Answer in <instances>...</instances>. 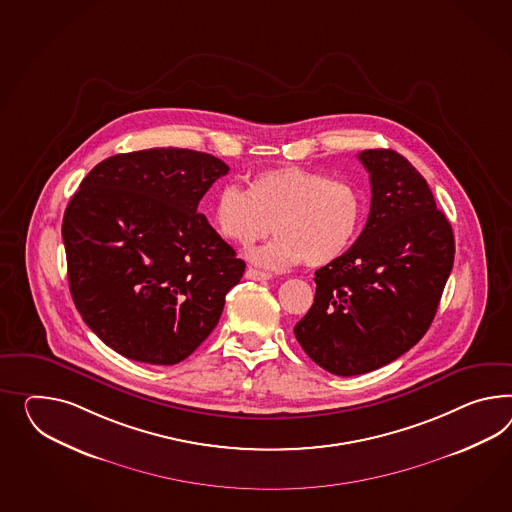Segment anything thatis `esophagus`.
I'll use <instances>...</instances> for the list:
<instances>
[{
    "label": "esophagus",
    "mask_w": 512,
    "mask_h": 512,
    "mask_svg": "<svg viewBox=\"0 0 512 512\" xmlns=\"http://www.w3.org/2000/svg\"><path fill=\"white\" fill-rule=\"evenodd\" d=\"M245 276L249 278V280H269L271 278V275L269 273H263V271H258V269H247V273H245Z\"/></svg>",
    "instance_id": "esophagus-1"
}]
</instances>
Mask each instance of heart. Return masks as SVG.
<instances>
[{"label": "heart", "instance_id": "1", "mask_svg": "<svg viewBox=\"0 0 512 512\" xmlns=\"http://www.w3.org/2000/svg\"><path fill=\"white\" fill-rule=\"evenodd\" d=\"M221 236L241 247L275 232L276 239L249 258L267 269L325 267L353 245L364 219L362 193L349 182L330 180L304 167L258 172L249 191L236 184L219 189L211 208Z\"/></svg>", "mask_w": 512, "mask_h": 512}]
</instances>
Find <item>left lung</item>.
<instances>
[{"label": "left lung", "instance_id": "obj_1", "mask_svg": "<svg viewBox=\"0 0 512 512\" xmlns=\"http://www.w3.org/2000/svg\"><path fill=\"white\" fill-rule=\"evenodd\" d=\"M371 208L362 234L315 271L312 308L295 338L317 366L340 377L407 353L433 323L455 260V237L425 178L394 150H364Z\"/></svg>", "mask_w": 512, "mask_h": 512}]
</instances>
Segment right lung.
<instances>
[{"mask_svg": "<svg viewBox=\"0 0 512 512\" xmlns=\"http://www.w3.org/2000/svg\"><path fill=\"white\" fill-rule=\"evenodd\" d=\"M228 171L204 152L150 148L104 159L83 178L63 217L68 284L113 351L172 366L217 327L245 262L197 208Z\"/></svg>", "mask_w": 512, "mask_h": 512, "instance_id": "right-lung-1", "label": "right lung"}]
</instances>
